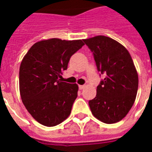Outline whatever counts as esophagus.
Segmentation results:
<instances>
[{
	"label": "esophagus",
	"instance_id": "1",
	"mask_svg": "<svg viewBox=\"0 0 152 152\" xmlns=\"http://www.w3.org/2000/svg\"><path fill=\"white\" fill-rule=\"evenodd\" d=\"M84 88H85V86L84 85H79V88H80V90H83V89H84Z\"/></svg>",
	"mask_w": 152,
	"mask_h": 152
}]
</instances>
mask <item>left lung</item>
<instances>
[{"label":"left lung","mask_w":152,"mask_h":152,"mask_svg":"<svg viewBox=\"0 0 152 152\" xmlns=\"http://www.w3.org/2000/svg\"><path fill=\"white\" fill-rule=\"evenodd\" d=\"M83 42L93 53L105 78L89 101L94 117L106 124L120 121L131 110L138 90V74L127 49L114 39L98 35Z\"/></svg>","instance_id":"8db88e82"}]
</instances>
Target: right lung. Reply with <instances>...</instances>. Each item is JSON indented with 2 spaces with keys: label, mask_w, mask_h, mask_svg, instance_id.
I'll list each match as a JSON object with an SVG mask.
<instances>
[{
  "label": "right lung",
  "mask_w": 152,
  "mask_h": 152,
  "mask_svg": "<svg viewBox=\"0 0 152 152\" xmlns=\"http://www.w3.org/2000/svg\"><path fill=\"white\" fill-rule=\"evenodd\" d=\"M84 45L82 40H42L27 51L20 67V92L30 114L42 125L52 127L71 113L77 97L76 83L62 82L70 57Z\"/></svg>",
  "instance_id": "obj_1"
}]
</instances>
